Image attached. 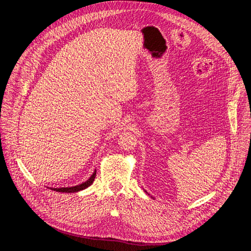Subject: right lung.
<instances>
[{
  "label": "right lung",
  "instance_id": "right-lung-1",
  "mask_svg": "<svg viewBox=\"0 0 251 251\" xmlns=\"http://www.w3.org/2000/svg\"><path fill=\"white\" fill-rule=\"evenodd\" d=\"M96 176V171L93 173L92 176H91L86 182H83V183L76 185V186H72V187H60V188H53L54 191L59 192V193H75V192H79L82 191V189L87 188L88 186H90L91 184L93 183V181L95 179Z\"/></svg>",
  "mask_w": 251,
  "mask_h": 251
}]
</instances>
